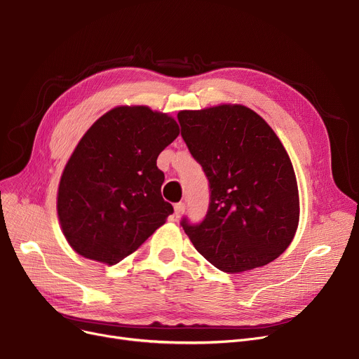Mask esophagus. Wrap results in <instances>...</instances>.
I'll list each match as a JSON object with an SVG mask.
<instances>
[{
    "label": "esophagus",
    "mask_w": 359,
    "mask_h": 359,
    "mask_svg": "<svg viewBox=\"0 0 359 359\" xmlns=\"http://www.w3.org/2000/svg\"><path fill=\"white\" fill-rule=\"evenodd\" d=\"M184 212V202H179L175 205V215L179 218Z\"/></svg>",
    "instance_id": "esophagus-1"
}]
</instances>
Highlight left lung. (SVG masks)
<instances>
[{
    "label": "left lung",
    "instance_id": "8db88e82",
    "mask_svg": "<svg viewBox=\"0 0 359 359\" xmlns=\"http://www.w3.org/2000/svg\"><path fill=\"white\" fill-rule=\"evenodd\" d=\"M177 119L210 182L208 211L198 224L183 217L184 233L222 272L268 265L290 246L299 218L297 179L284 145L246 106L183 110Z\"/></svg>",
    "mask_w": 359,
    "mask_h": 359
}]
</instances>
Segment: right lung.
I'll use <instances>...</instances> for the list:
<instances>
[{"label": "right lung", "mask_w": 359, "mask_h": 359, "mask_svg": "<svg viewBox=\"0 0 359 359\" xmlns=\"http://www.w3.org/2000/svg\"><path fill=\"white\" fill-rule=\"evenodd\" d=\"M179 135L173 118L116 107L93 123L62 173L58 217L79 255L116 265L173 214L157 157Z\"/></svg>", "instance_id": "1"}]
</instances>
